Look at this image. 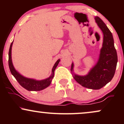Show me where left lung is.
I'll list each match as a JSON object with an SVG mask.
<instances>
[{"instance_id":"left-lung-1","label":"left lung","mask_w":124,"mask_h":124,"mask_svg":"<svg viewBox=\"0 0 124 124\" xmlns=\"http://www.w3.org/2000/svg\"><path fill=\"white\" fill-rule=\"evenodd\" d=\"M96 22L103 31V47L98 62L86 76L73 75L75 80L85 87L98 90L110 82L114 76L118 62L117 54L114 44L112 33L104 23L99 17H95ZM73 63L70 70L73 72Z\"/></svg>"}]
</instances>
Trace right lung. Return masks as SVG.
<instances>
[{
    "label": "right lung",
    "instance_id": "1",
    "mask_svg": "<svg viewBox=\"0 0 124 124\" xmlns=\"http://www.w3.org/2000/svg\"><path fill=\"white\" fill-rule=\"evenodd\" d=\"M13 41L11 44L10 46L9 51H8V66H9L10 70L11 73L13 75L15 79H16L17 81L18 82V83L21 85L23 87L27 90L28 91H39L42 90L48 86L50 85L53 79L54 76V71L56 69V66H58V63H59L60 60L58 59L56 61V63H55L54 66L52 68V75L51 76L47 78L46 79L42 80H35L34 79H28V78H25V77L23 76L20 74H19L15 70V68H14L13 65L12 63V56H11V54H12V46Z\"/></svg>",
    "mask_w": 124,
    "mask_h": 124
}]
</instances>
